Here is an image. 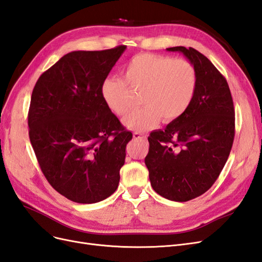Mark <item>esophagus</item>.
Masks as SVG:
<instances>
[{
    "instance_id": "34e87169",
    "label": "esophagus",
    "mask_w": 262,
    "mask_h": 262,
    "mask_svg": "<svg viewBox=\"0 0 262 262\" xmlns=\"http://www.w3.org/2000/svg\"><path fill=\"white\" fill-rule=\"evenodd\" d=\"M133 138L134 139H141V140H146V136L145 134H142L140 132H133Z\"/></svg>"
}]
</instances>
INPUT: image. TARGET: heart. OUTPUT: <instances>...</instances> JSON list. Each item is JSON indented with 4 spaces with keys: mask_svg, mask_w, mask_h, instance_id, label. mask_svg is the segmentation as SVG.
Returning <instances> with one entry per match:
<instances>
[{
    "mask_svg": "<svg viewBox=\"0 0 262 262\" xmlns=\"http://www.w3.org/2000/svg\"><path fill=\"white\" fill-rule=\"evenodd\" d=\"M198 86V74L191 62L169 55L139 53L123 70L122 78L108 77L101 84V96L110 112L124 116L131 106L130 86L143 90L142 108L124 119L128 128L146 131L163 122L176 120L191 105Z\"/></svg>",
    "mask_w": 262,
    "mask_h": 262,
    "instance_id": "b5f03b06",
    "label": "heart"
}]
</instances>
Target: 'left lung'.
Returning <instances> with one entry per match:
<instances>
[{
    "mask_svg": "<svg viewBox=\"0 0 262 262\" xmlns=\"http://www.w3.org/2000/svg\"><path fill=\"white\" fill-rule=\"evenodd\" d=\"M192 63L198 86L191 105L164 130L149 134L145 165L155 191L186 202L212 187L231 153L235 109L226 78L193 48L172 47Z\"/></svg>",
    "mask_w": 262,
    "mask_h": 262,
    "instance_id": "obj_1",
    "label": "left lung"
}]
</instances>
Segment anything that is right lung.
Segmentation results:
<instances>
[{"label":"right lung","mask_w":262,"mask_h":262,"mask_svg":"<svg viewBox=\"0 0 262 262\" xmlns=\"http://www.w3.org/2000/svg\"><path fill=\"white\" fill-rule=\"evenodd\" d=\"M126 46L70 52L43 72L28 112L29 139L51 187L76 203L112 195L132 133L106 106L101 84Z\"/></svg>","instance_id":"right-lung-1"}]
</instances>
